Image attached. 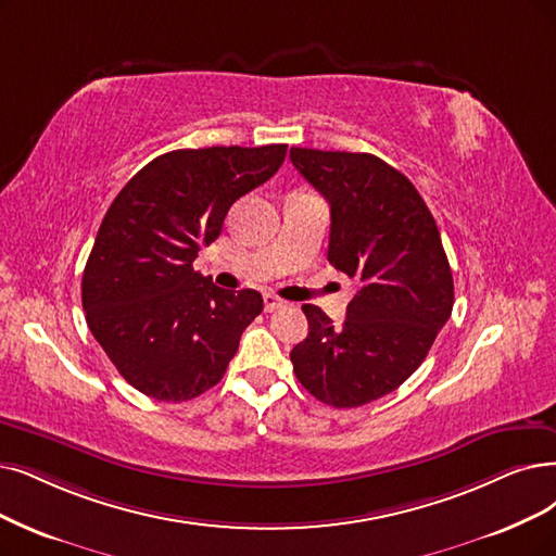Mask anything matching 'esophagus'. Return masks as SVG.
Returning <instances> with one entry per match:
<instances>
[{"label": "esophagus", "mask_w": 556, "mask_h": 556, "mask_svg": "<svg viewBox=\"0 0 556 556\" xmlns=\"http://www.w3.org/2000/svg\"><path fill=\"white\" fill-rule=\"evenodd\" d=\"M280 307H285L282 299H278L274 294H264V309H266V313H276V309H280Z\"/></svg>", "instance_id": "34e87169"}]
</instances>
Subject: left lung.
<instances>
[{"instance_id":"left-lung-1","label":"left lung","mask_w":556,"mask_h":556,"mask_svg":"<svg viewBox=\"0 0 556 556\" xmlns=\"http://www.w3.org/2000/svg\"><path fill=\"white\" fill-rule=\"evenodd\" d=\"M292 164L330 205L328 262L358 282L342 326L303 305L307 338L290 358L319 402L355 408L425 363L454 305L435 220L404 173L369 152L292 148Z\"/></svg>"}]
</instances>
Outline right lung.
<instances>
[{
	"instance_id": "right-lung-1",
	"label": "right lung",
	"mask_w": 556,
	"mask_h": 556,
	"mask_svg": "<svg viewBox=\"0 0 556 556\" xmlns=\"http://www.w3.org/2000/svg\"><path fill=\"white\" fill-rule=\"evenodd\" d=\"M285 154V143L173 150L114 198L86 262L81 305L131 388L175 404L224 379L243 328L262 313V294L220 290L193 271V260Z\"/></svg>"
}]
</instances>
